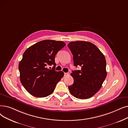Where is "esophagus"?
I'll return each mask as SVG.
<instances>
[{
	"label": "esophagus",
	"mask_w": 128,
	"mask_h": 128,
	"mask_svg": "<svg viewBox=\"0 0 128 128\" xmlns=\"http://www.w3.org/2000/svg\"><path fill=\"white\" fill-rule=\"evenodd\" d=\"M68 75V73H64V76H67Z\"/></svg>",
	"instance_id": "34e87169"
}]
</instances>
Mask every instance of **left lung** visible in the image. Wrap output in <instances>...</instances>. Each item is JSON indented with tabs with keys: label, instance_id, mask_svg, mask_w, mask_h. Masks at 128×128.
Here are the masks:
<instances>
[{
	"label": "left lung",
	"instance_id": "8db88e82",
	"mask_svg": "<svg viewBox=\"0 0 128 128\" xmlns=\"http://www.w3.org/2000/svg\"><path fill=\"white\" fill-rule=\"evenodd\" d=\"M68 47L73 55L74 66L82 68L70 74L74 83L68 86L69 90L77 98H90L99 90L106 78L105 57L95 45L90 42L72 41Z\"/></svg>",
	"mask_w": 128,
	"mask_h": 128
}]
</instances>
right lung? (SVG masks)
<instances>
[{
  "instance_id": "1",
  "label": "right lung",
  "mask_w": 128,
  "mask_h": 128,
  "mask_svg": "<svg viewBox=\"0 0 128 128\" xmlns=\"http://www.w3.org/2000/svg\"><path fill=\"white\" fill-rule=\"evenodd\" d=\"M63 41L46 40L38 42L27 48L19 64L20 79L22 85L32 96L42 98L54 92L57 83L64 76L62 71L54 69L55 57L65 46ZM53 64L52 69L48 65Z\"/></svg>"
}]
</instances>
